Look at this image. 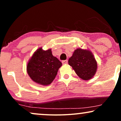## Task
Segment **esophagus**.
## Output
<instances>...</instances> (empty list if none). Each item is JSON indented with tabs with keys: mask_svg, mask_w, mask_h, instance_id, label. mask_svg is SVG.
I'll return each instance as SVG.
<instances>
[{
	"mask_svg": "<svg viewBox=\"0 0 121 121\" xmlns=\"http://www.w3.org/2000/svg\"><path fill=\"white\" fill-rule=\"evenodd\" d=\"M62 63L63 64H66L68 63V60H64L62 61Z\"/></svg>",
	"mask_w": 121,
	"mask_h": 121,
	"instance_id": "34e87169",
	"label": "esophagus"
}]
</instances>
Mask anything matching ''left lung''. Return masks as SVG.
<instances>
[{"instance_id": "obj_1", "label": "left lung", "mask_w": 121, "mask_h": 121, "mask_svg": "<svg viewBox=\"0 0 121 121\" xmlns=\"http://www.w3.org/2000/svg\"><path fill=\"white\" fill-rule=\"evenodd\" d=\"M69 65L72 67L79 78L89 80L93 78L97 71V62L89 49L77 48L68 60Z\"/></svg>"}]
</instances>
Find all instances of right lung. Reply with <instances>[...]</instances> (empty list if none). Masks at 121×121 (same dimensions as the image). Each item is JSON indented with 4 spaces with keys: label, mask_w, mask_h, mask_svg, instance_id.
<instances>
[{
    "label": "right lung",
    "mask_w": 121,
    "mask_h": 121,
    "mask_svg": "<svg viewBox=\"0 0 121 121\" xmlns=\"http://www.w3.org/2000/svg\"><path fill=\"white\" fill-rule=\"evenodd\" d=\"M62 63L52 55L51 49H37L29 59L27 64V74L35 82L47 86L55 79Z\"/></svg>",
    "instance_id": "obj_1"
}]
</instances>
